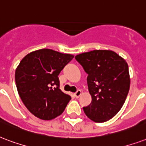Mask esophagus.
<instances>
[{
  "label": "esophagus",
  "instance_id": "34e87169",
  "mask_svg": "<svg viewBox=\"0 0 146 146\" xmlns=\"http://www.w3.org/2000/svg\"><path fill=\"white\" fill-rule=\"evenodd\" d=\"M81 94H82L81 90H77V91H76V92L74 94V95H75V97H76V98H78L81 95Z\"/></svg>",
  "mask_w": 146,
  "mask_h": 146
}]
</instances>
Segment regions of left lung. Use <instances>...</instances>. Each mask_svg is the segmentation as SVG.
I'll list each match as a JSON object with an SVG mask.
<instances>
[{"label": "left lung", "mask_w": 146, "mask_h": 146, "mask_svg": "<svg viewBox=\"0 0 146 146\" xmlns=\"http://www.w3.org/2000/svg\"><path fill=\"white\" fill-rule=\"evenodd\" d=\"M88 74L92 97L84 113L95 122H105L119 111L129 91L130 76L125 60L111 50H94L75 56Z\"/></svg>", "instance_id": "1"}]
</instances>
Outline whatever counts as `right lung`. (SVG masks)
Segmentation results:
<instances>
[{
    "label": "right lung",
    "mask_w": 146,
    "mask_h": 146,
    "mask_svg": "<svg viewBox=\"0 0 146 146\" xmlns=\"http://www.w3.org/2000/svg\"><path fill=\"white\" fill-rule=\"evenodd\" d=\"M73 55L42 48L24 57L15 71L18 94L35 117L52 120L64 111L71 97L59 89L58 76Z\"/></svg>",
    "instance_id": "right-lung-1"
}]
</instances>
